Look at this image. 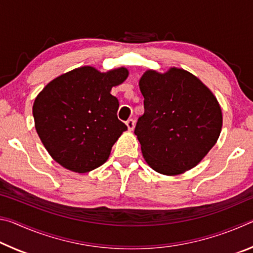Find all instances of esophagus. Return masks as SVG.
Wrapping results in <instances>:
<instances>
[{"label": "esophagus", "instance_id": "1", "mask_svg": "<svg viewBox=\"0 0 253 253\" xmlns=\"http://www.w3.org/2000/svg\"><path fill=\"white\" fill-rule=\"evenodd\" d=\"M126 125H127V127H128V129L129 130H132L135 128V121L134 119H128V121L126 122Z\"/></svg>", "mask_w": 253, "mask_h": 253}]
</instances>
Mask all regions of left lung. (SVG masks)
I'll list each match as a JSON object with an SVG mask.
<instances>
[{
  "label": "left lung",
  "instance_id": "left-lung-1",
  "mask_svg": "<svg viewBox=\"0 0 253 253\" xmlns=\"http://www.w3.org/2000/svg\"><path fill=\"white\" fill-rule=\"evenodd\" d=\"M139 88L145 111L135 134L148 165L165 175L198 165L221 132L222 113L213 93L196 77L176 68L164 75L146 71Z\"/></svg>",
  "mask_w": 253,
  "mask_h": 253
}]
</instances>
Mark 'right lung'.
<instances>
[{"instance_id": "right-lung-1", "label": "right lung", "mask_w": 253, "mask_h": 253, "mask_svg": "<svg viewBox=\"0 0 253 253\" xmlns=\"http://www.w3.org/2000/svg\"><path fill=\"white\" fill-rule=\"evenodd\" d=\"M127 76L125 68L101 74L81 67L55 78L38 95L36 129L55 162L87 173L108 160L113 145L127 129L117 117L119 102L110 90Z\"/></svg>"}]
</instances>
